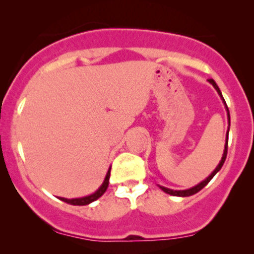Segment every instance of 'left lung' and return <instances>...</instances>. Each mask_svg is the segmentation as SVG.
<instances>
[{
	"label": "left lung",
	"mask_w": 254,
	"mask_h": 254,
	"mask_svg": "<svg viewBox=\"0 0 254 254\" xmlns=\"http://www.w3.org/2000/svg\"><path fill=\"white\" fill-rule=\"evenodd\" d=\"M208 82H210L211 84H212V85L214 86V89H216V90L218 91V94H219V95H221V97H222V99H223V101H224V97H223L222 93H221V90H219L218 85L216 84V82H214L213 79H208ZM224 104H225V101H224ZM225 107H227L228 118H229V124H230V116H229V110H228V106H227V104H225ZM228 135H229V130H228V133H227V141H225L224 153H223V157H222V160H221V163L218 164V166H217L216 170H214V171L212 172V174H211L210 176H208L207 178H206L205 181H202L201 183H199V185H197V186L193 187V188H190V189H187V190H172V189L165 188V187H160V189H161V190H164V191H165V193H168V194H170V195H174V196H190V195H193V194H196L197 191H200V190H201V189L204 188V187H205L206 185H207V183L210 182L211 180H212L214 175H216L217 172H218L219 170L222 169L223 164H224V161H225V158H227V153H228Z\"/></svg>",
	"instance_id": "1"
}]
</instances>
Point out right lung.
<instances>
[{"instance_id": "add662e5", "label": "right lung", "mask_w": 254, "mask_h": 254, "mask_svg": "<svg viewBox=\"0 0 254 254\" xmlns=\"http://www.w3.org/2000/svg\"><path fill=\"white\" fill-rule=\"evenodd\" d=\"M110 176H111V169L108 170L107 175H106V178L102 183V186L100 187L99 189L95 191L94 194L89 195V196H84V197H79V199H65V197H59L60 200H63L64 202H67L69 205H77V206H83V205H88L90 202L95 201V200L99 199L100 196H102L106 190L108 188V183H110Z\"/></svg>"}]
</instances>
